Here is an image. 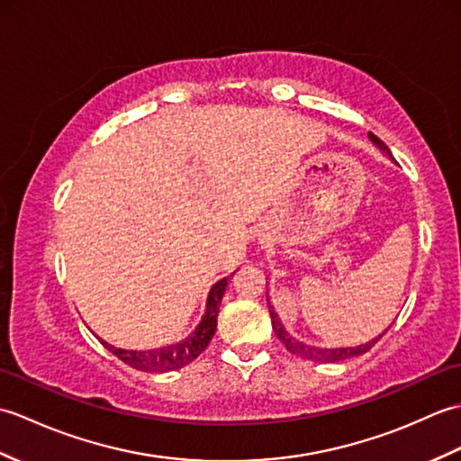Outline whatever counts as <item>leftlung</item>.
<instances>
[{
	"mask_svg": "<svg viewBox=\"0 0 461 461\" xmlns=\"http://www.w3.org/2000/svg\"><path fill=\"white\" fill-rule=\"evenodd\" d=\"M368 139L372 140V144H376L382 152H386V154L390 156V158H393V154H390V150L386 149V144L382 142L380 139H376L375 134L370 132V134H368ZM393 160H394V158H393ZM267 307H269V315H271V325H273V330H276L277 339L283 342V345H285V348H287L289 352H293V355H297V357H301V358H307V360H312V362H340V360H347V358H352V357H360V355H365V352H366V350H370L372 347H375L376 342L382 339V335H384V332L388 330V329H386L384 332H380L378 337H375L372 340L365 342V345H358V347L321 348V347L305 345V342H301V340H297L295 337H291L289 332H287V329H285V325H283V322H281V319H279V315H277L276 307L271 305L269 297H267Z\"/></svg>",
	"mask_w": 461,
	"mask_h": 461,
	"instance_id": "obj_1",
	"label": "left lung"
}]
</instances>
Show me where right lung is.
Here are the masks:
<instances>
[{"instance_id": "obj_1", "label": "right lung", "mask_w": 461, "mask_h": 461, "mask_svg": "<svg viewBox=\"0 0 461 461\" xmlns=\"http://www.w3.org/2000/svg\"><path fill=\"white\" fill-rule=\"evenodd\" d=\"M230 277H223L218 283H213V287L208 293V301H205V312L200 321V325L195 327L192 335H188L180 342H174V345L160 347V348H150V350H126V348H116L109 345L106 340H101V339L99 340L113 352L114 357H119L122 362H126V365L136 370L168 372V370L184 368L185 365H190L192 360L198 358L205 350V347H208V342L212 340L215 327H218L220 303L225 293V287H228Z\"/></svg>"}]
</instances>
